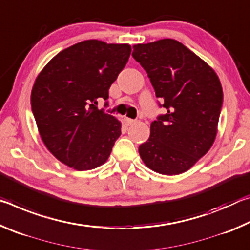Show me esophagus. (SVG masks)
I'll list each match as a JSON object with an SVG mask.
<instances>
[{
    "mask_svg": "<svg viewBox=\"0 0 250 250\" xmlns=\"http://www.w3.org/2000/svg\"><path fill=\"white\" fill-rule=\"evenodd\" d=\"M125 124H126V125H134L135 122V120H133V119H129V118H125Z\"/></svg>",
    "mask_w": 250,
    "mask_h": 250,
    "instance_id": "1",
    "label": "esophagus"
}]
</instances>
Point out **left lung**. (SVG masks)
Listing matches in <instances>:
<instances>
[{
	"label": "left lung",
	"mask_w": 250,
	"mask_h": 250,
	"mask_svg": "<svg viewBox=\"0 0 250 250\" xmlns=\"http://www.w3.org/2000/svg\"><path fill=\"white\" fill-rule=\"evenodd\" d=\"M167 113L151 124L139 146L146 166L164 175L189 170L213 146L223 104L217 74L180 42L159 40L133 46Z\"/></svg>",
	"instance_id": "left-lung-1"
}]
</instances>
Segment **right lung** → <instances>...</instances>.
Returning <instances> with one entry per match:
<instances>
[{
    "instance_id": "right-lung-1",
    "label": "right lung",
    "mask_w": 250,
    "mask_h": 250,
    "mask_svg": "<svg viewBox=\"0 0 250 250\" xmlns=\"http://www.w3.org/2000/svg\"><path fill=\"white\" fill-rule=\"evenodd\" d=\"M129 44L80 42L47 62L34 83L31 104L37 129L55 158L77 171L108 160L121 122L97 108L125 68Z\"/></svg>"
}]
</instances>
